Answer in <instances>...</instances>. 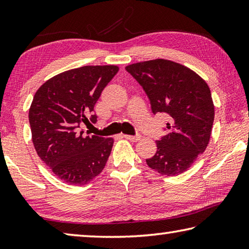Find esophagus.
I'll return each mask as SVG.
<instances>
[{
	"label": "esophagus",
	"instance_id": "esophagus-1",
	"mask_svg": "<svg viewBox=\"0 0 249 249\" xmlns=\"http://www.w3.org/2000/svg\"><path fill=\"white\" fill-rule=\"evenodd\" d=\"M124 138L130 142H138L141 140V135H135V136H132V135H124Z\"/></svg>",
	"mask_w": 249,
	"mask_h": 249
}]
</instances>
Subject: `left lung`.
<instances>
[{
	"label": "left lung",
	"instance_id": "8db88e82",
	"mask_svg": "<svg viewBox=\"0 0 249 249\" xmlns=\"http://www.w3.org/2000/svg\"><path fill=\"white\" fill-rule=\"evenodd\" d=\"M125 69L146 92L154 114L163 113L170 120L147 165L166 176L187 171L203 154L212 132L214 105L209 86L195 71L166 59Z\"/></svg>",
	"mask_w": 249,
	"mask_h": 249
}]
</instances>
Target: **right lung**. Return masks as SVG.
<instances>
[{"instance_id": "1", "label": "right lung", "mask_w": 249, "mask_h": 249, "mask_svg": "<svg viewBox=\"0 0 249 249\" xmlns=\"http://www.w3.org/2000/svg\"><path fill=\"white\" fill-rule=\"evenodd\" d=\"M117 71L116 66L71 69L49 79L34 95L28 114L34 146L64 182L87 184L104 169L114 141L84 136L80 125L89 115L95 123L94 105Z\"/></svg>"}]
</instances>
